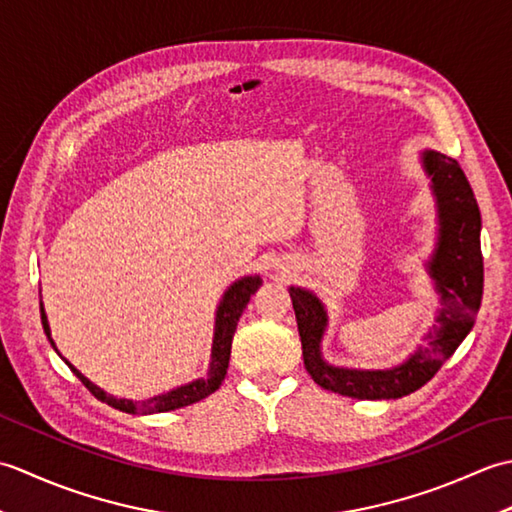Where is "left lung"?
Segmentation results:
<instances>
[{"label":"left lung","mask_w":512,"mask_h":512,"mask_svg":"<svg viewBox=\"0 0 512 512\" xmlns=\"http://www.w3.org/2000/svg\"><path fill=\"white\" fill-rule=\"evenodd\" d=\"M420 165L431 180L438 217L436 246L424 262V270L440 301L436 323L424 334V345L409 352L402 363L385 369L332 365L323 358V336L328 330L325 303L308 288H288L301 336L303 365L314 383L334 394L358 400L407 396L429 383L475 325L484 290L480 206L458 160L436 149H424L420 151Z\"/></svg>","instance_id":"1"}]
</instances>
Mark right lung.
Masks as SVG:
<instances>
[{"label": "right lung", "mask_w": 512, "mask_h": 512, "mask_svg": "<svg viewBox=\"0 0 512 512\" xmlns=\"http://www.w3.org/2000/svg\"><path fill=\"white\" fill-rule=\"evenodd\" d=\"M259 286H262V277H259V275H244V277H239L237 281H233V284L224 290V295H222L220 303H217V310H215L211 361H209V369H206V376L195 378V380H191V383L178 385V387L165 391V394H158V396L147 398V400L116 398L112 394H107V391L101 389L99 385H94L88 376H83L79 369H76L68 361V358H63L59 354L57 345H54V341H52L48 314H46V310H43V301H39V312H41L43 332H46L52 350L63 358L65 365L72 369L76 378H79L81 383L88 387L96 398L107 402V405L118 409V411H125V413H160V411H173V409L193 405V402L211 396L213 391L222 385V380L226 376V369H228V358H231V343H233L237 321H239V317H242L246 303L250 301V297L255 295ZM39 297H41V290H39Z\"/></svg>", "instance_id": "add662e5"}]
</instances>
